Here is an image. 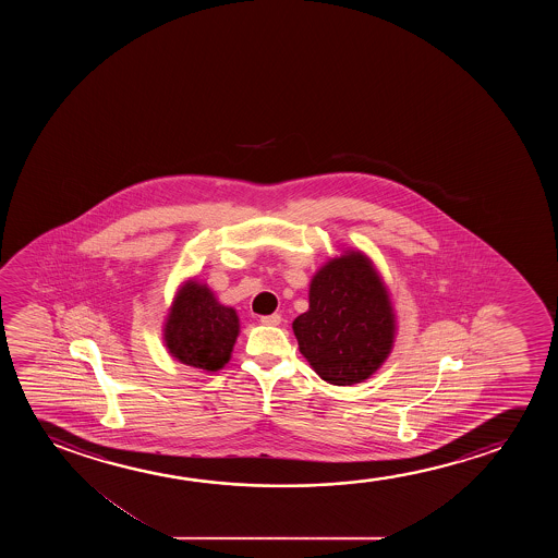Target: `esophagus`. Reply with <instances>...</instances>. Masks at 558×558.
Returning <instances> with one entry per match:
<instances>
[{
	"mask_svg": "<svg viewBox=\"0 0 558 558\" xmlns=\"http://www.w3.org/2000/svg\"><path fill=\"white\" fill-rule=\"evenodd\" d=\"M259 322L265 326H278L282 322V316L280 314H267V316H260Z\"/></svg>",
	"mask_w": 558,
	"mask_h": 558,
	"instance_id": "34e87169",
	"label": "esophagus"
}]
</instances>
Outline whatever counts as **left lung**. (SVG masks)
I'll list each match as a JSON object with an SVG mask.
<instances>
[{"mask_svg": "<svg viewBox=\"0 0 558 558\" xmlns=\"http://www.w3.org/2000/svg\"><path fill=\"white\" fill-rule=\"evenodd\" d=\"M308 311L293 322L299 351L331 385L367 379L392 347L389 295L369 260L349 253L314 276Z\"/></svg>", "mask_w": 558, "mask_h": 558, "instance_id": "left-lung-1", "label": "left lung"}]
</instances>
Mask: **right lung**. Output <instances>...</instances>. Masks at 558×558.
Returning a JSON list of instances; mask_svg holds the SVG:
<instances>
[{
    "instance_id": "right-lung-1",
    "label": "right lung",
    "mask_w": 558,
    "mask_h": 558,
    "mask_svg": "<svg viewBox=\"0 0 558 558\" xmlns=\"http://www.w3.org/2000/svg\"><path fill=\"white\" fill-rule=\"evenodd\" d=\"M238 316L215 301L206 286L186 283L179 291L166 324L169 352L186 366L221 369L238 337Z\"/></svg>"
}]
</instances>
